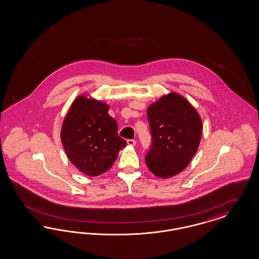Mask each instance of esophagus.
Returning <instances> with one entry per match:
<instances>
[{"mask_svg": "<svg viewBox=\"0 0 259 259\" xmlns=\"http://www.w3.org/2000/svg\"><path fill=\"white\" fill-rule=\"evenodd\" d=\"M127 143H128V145L134 146L135 144H136V141L135 140H127Z\"/></svg>", "mask_w": 259, "mask_h": 259, "instance_id": "obj_1", "label": "esophagus"}]
</instances>
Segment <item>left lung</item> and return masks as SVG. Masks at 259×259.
Instances as JSON below:
<instances>
[{"label":"left lung","instance_id":"8db88e82","mask_svg":"<svg viewBox=\"0 0 259 259\" xmlns=\"http://www.w3.org/2000/svg\"><path fill=\"white\" fill-rule=\"evenodd\" d=\"M152 143L145 162L153 174L169 178L185 169L195 155L202 120L184 97L170 93L147 109Z\"/></svg>","mask_w":259,"mask_h":259}]
</instances>
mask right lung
I'll return each mask as SVG.
<instances>
[{"instance_id":"1","label":"right lung","mask_w":259,"mask_h":259,"mask_svg":"<svg viewBox=\"0 0 259 259\" xmlns=\"http://www.w3.org/2000/svg\"><path fill=\"white\" fill-rule=\"evenodd\" d=\"M106 103L79 96L63 121L61 142L71 163L95 177L106 172L126 142L117 135V123Z\"/></svg>"}]
</instances>
